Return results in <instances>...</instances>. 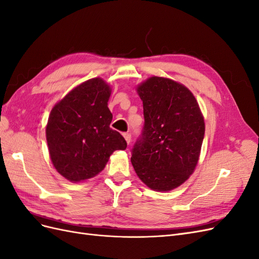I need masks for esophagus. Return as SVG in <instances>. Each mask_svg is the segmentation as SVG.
Listing matches in <instances>:
<instances>
[{
    "label": "esophagus",
    "mask_w": 259,
    "mask_h": 259,
    "mask_svg": "<svg viewBox=\"0 0 259 259\" xmlns=\"http://www.w3.org/2000/svg\"><path fill=\"white\" fill-rule=\"evenodd\" d=\"M123 136H124L125 140H126V143H127V144H130V143H131V140H132V135H131V133H124Z\"/></svg>",
    "instance_id": "esophagus-1"
}]
</instances>
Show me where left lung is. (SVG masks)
Returning <instances> with one entry per match:
<instances>
[{"label":"left lung","mask_w":259,"mask_h":259,"mask_svg":"<svg viewBox=\"0 0 259 259\" xmlns=\"http://www.w3.org/2000/svg\"><path fill=\"white\" fill-rule=\"evenodd\" d=\"M137 92L145 123L131 161L149 188L168 191L186 182L197 166L204 119L192 93L173 80L152 76Z\"/></svg>","instance_id":"left-lung-1"}]
</instances>
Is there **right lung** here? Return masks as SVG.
<instances>
[{
    "label": "right lung",
    "instance_id": "obj_1",
    "mask_svg": "<svg viewBox=\"0 0 259 259\" xmlns=\"http://www.w3.org/2000/svg\"><path fill=\"white\" fill-rule=\"evenodd\" d=\"M110 88L101 79L86 81L55 106L46 126L52 162L68 180L81 182L104 169L109 156L127 147L110 127Z\"/></svg>",
    "mask_w": 259,
    "mask_h": 259
}]
</instances>
